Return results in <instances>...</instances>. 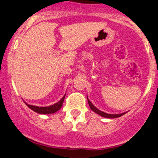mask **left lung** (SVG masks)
I'll return each mask as SVG.
<instances>
[{"instance_id": "8db88e82", "label": "left lung", "mask_w": 158, "mask_h": 158, "mask_svg": "<svg viewBox=\"0 0 158 158\" xmlns=\"http://www.w3.org/2000/svg\"><path fill=\"white\" fill-rule=\"evenodd\" d=\"M87 99H88V98H87ZM88 103L89 105V107H90V109L93 111H94L95 113H97V114H100L101 116L102 117H105V118H118V117H120L122 116V115H123V114H125V113H122V114H107V113H105V112H102L101 111V110H99L98 109H97V108L95 107L93 105V104L91 103L90 101L88 99Z\"/></svg>"}]
</instances>
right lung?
Instances as JSON below:
<instances>
[{
    "label": "right lung",
    "instance_id": "right-lung-1",
    "mask_svg": "<svg viewBox=\"0 0 158 158\" xmlns=\"http://www.w3.org/2000/svg\"><path fill=\"white\" fill-rule=\"evenodd\" d=\"M64 97L65 95L62 98H61L58 102L56 103H55L54 105L49 106H44V107H40V106H32V105H29V104H27V106L29 108H31V110H34V111L37 112L39 114H52V113H55V112H56L57 110H59L61 108L62 105H63L64 100Z\"/></svg>",
    "mask_w": 158,
    "mask_h": 158
}]
</instances>
